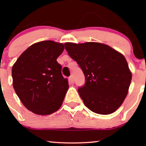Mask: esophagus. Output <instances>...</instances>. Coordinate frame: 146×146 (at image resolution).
Returning a JSON list of instances; mask_svg holds the SVG:
<instances>
[{"mask_svg": "<svg viewBox=\"0 0 146 146\" xmlns=\"http://www.w3.org/2000/svg\"><path fill=\"white\" fill-rule=\"evenodd\" d=\"M68 80H69V82L70 83H73L74 82V78H73V76H70L68 78Z\"/></svg>", "mask_w": 146, "mask_h": 146, "instance_id": "esophagus-1", "label": "esophagus"}]
</instances>
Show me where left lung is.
Instances as JSON below:
<instances>
[{
	"mask_svg": "<svg viewBox=\"0 0 146 146\" xmlns=\"http://www.w3.org/2000/svg\"><path fill=\"white\" fill-rule=\"evenodd\" d=\"M65 49L82 70L85 84L78 93L89 110L110 114L122 104L128 92L131 73L125 57L98 42H66Z\"/></svg>",
	"mask_w": 146,
	"mask_h": 146,
	"instance_id": "1",
	"label": "left lung"
}]
</instances>
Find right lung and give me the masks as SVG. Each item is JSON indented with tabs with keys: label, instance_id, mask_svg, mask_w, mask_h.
<instances>
[{
	"label": "right lung",
	"instance_id": "obj_1",
	"mask_svg": "<svg viewBox=\"0 0 146 146\" xmlns=\"http://www.w3.org/2000/svg\"><path fill=\"white\" fill-rule=\"evenodd\" d=\"M64 49L63 44L39 42L28 48L14 64V89L23 105L36 114H51L62 104L68 82L56 59Z\"/></svg>",
	"mask_w": 146,
	"mask_h": 146
}]
</instances>
